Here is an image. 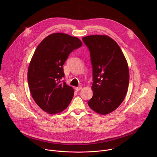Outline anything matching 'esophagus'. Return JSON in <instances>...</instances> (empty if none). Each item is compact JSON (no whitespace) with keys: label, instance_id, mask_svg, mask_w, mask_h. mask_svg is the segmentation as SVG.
I'll return each mask as SVG.
<instances>
[{"label":"esophagus","instance_id":"obj_1","mask_svg":"<svg viewBox=\"0 0 157 157\" xmlns=\"http://www.w3.org/2000/svg\"><path fill=\"white\" fill-rule=\"evenodd\" d=\"M75 89H76V91H81V89H82V87H81V86H79V87H76V88H75Z\"/></svg>","mask_w":157,"mask_h":157}]
</instances>
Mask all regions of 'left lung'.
I'll list each match as a JSON object with an SVG mask.
<instances>
[{"mask_svg": "<svg viewBox=\"0 0 157 157\" xmlns=\"http://www.w3.org/2000/svg\"><path fill=\"white\" fill-rule=\"evenodd\" d=\"M90 51L93 66V98L87 102L95 113L106 115L123 102L129 82L128 66L119 44L106 35L82 38Z\"/></svg>", "mask_w": 157, "mask_h": 157, "instance_id": "obj_1", "label": "left lung"}]
</instances>
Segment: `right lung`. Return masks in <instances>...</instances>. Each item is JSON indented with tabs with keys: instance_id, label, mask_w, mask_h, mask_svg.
<instances>
[{
	"instance_id": "obj_1",
	"label": "right lung",
	"mask_w": 157,
	"mask_h": 157,
	"mask_svg": "<svg viewBox=\"0 0 157 157\" xmlns=\"http://www.w3.org/2000/svg\"><path fill=\"white\" fill-rule=\"evenodd\" d=\"M82 44L77 37L55 33L44 38L33 53L27 74L30 93L36 104L49 114L61 113L73 98V87L60 80L64 76V62Z\"/></svg>"
}]
</instances>
